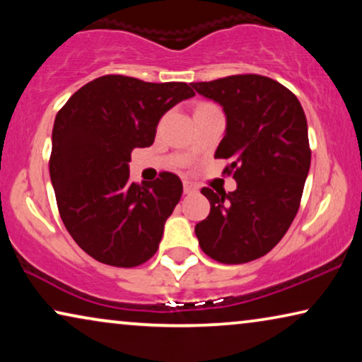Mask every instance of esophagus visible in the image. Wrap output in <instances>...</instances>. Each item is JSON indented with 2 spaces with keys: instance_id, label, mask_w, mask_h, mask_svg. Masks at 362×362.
<instances>
[{
  "instance_id": "1",
  "label": "esophagus",
  "mask_w": 362,
  "mask_h": 362,
  "mask_svg": "<svg viewBox=\"0 0 362 362\" xmlns=\"http://www.w3.org/2000/svg\"><path fill=\"white\" fill-rule=\"evenodd\" d=\"M194 192H197V187L191 181H185V194H194Z\"/></svg>"
}]
</instances>
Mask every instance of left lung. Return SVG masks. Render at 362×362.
Returning a JSON list of instances; mask_svg holds the SVG:
<instances>
[{
  "mask_svg": "<svg viewBox=\"0 0 362 362\" xmlns=\"http://www.w3.org/2000/svg\"><path fill=\"white\" fill-rule=\"evenodd\" d=\"M191 86L226 113V135L214 156L230 161L224 173L237 181L229 194L202 187L211 212L194 227L197 240L221 264L260 259L298 212L311 161L305 112L288 88L257 74Z\"/></svg>",
  "mask_w": 362,
  "mask_h": 362,
  "instance_id": "1",
  "label": "left lung"
}]
</instances>
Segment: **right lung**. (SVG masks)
<instances>
[{"instance_id":"obj_1","label":"right lung","mask_w":362,"mask_h":362,"mask_svg":"<svg viewBox=\"0 0 362 362\" xmlns=\"http://www.w3.org/2000/svg\"><path fill=\"white\" fill-rule=\"evenodd\" d=\"M192 95L185 82L103 76L57 112L49 173L64 226L92 259L130 269L156 254L182 182L168 171L130 182L128 163L132 150L153 145L160 118Z\"/></svg>"}]
</instances>
